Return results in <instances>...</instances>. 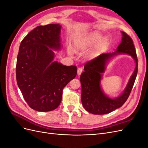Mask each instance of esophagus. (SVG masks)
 <instances>
[{"mask_svg": "<svg viewBox=\"0 0 148 148\" xmlns=\"http://www.w3.org/2000/svg\"><path fill=\"white\" fill-rule=\"evenodd\" d=\"M82 71H83V69L81 68V67H79V68H78V70H77V73H78V75H81V73H82Z\"/></svg>", "mask_w": 148, "mask_h": 148, "instance_id": "34e87169", "label": "esophagus"}]
</instances>
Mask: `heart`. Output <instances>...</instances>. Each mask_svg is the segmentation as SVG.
<instances>
[{
  "mask_svg": "<svg viewBox=\"0 0 148 148\" xmlns=\"http://www.w3.org/2000/svg\"><path fill=\"white\" fill-rule=\"evenodd\" d=\"M109 39L103 38L102 35L98 32H92L75 38L73 40V47L75 51H84L92 47L87 52L86 57L92 59L100 56L105 51L108 44ZM69 55H73V51L71 48L67 49Z\"/></svg>",
  "mask_w": 148,
  "mask_h": 148,
  "instance_id": "obj_1",
  "label": "heart"
}]
</instances>
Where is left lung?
Returning a JSON list of instances; mask_svg holds the SVG:
<instances>
[{
	"mask_svg": "<svg viewBox=\"0 0 148 148\" xmlns=\"http://www.w3.org/2000/svg\"><path fill=\"white\" fill-rule=\"evenodd\" d=\"M122 34V42L115 52L102 53L84 65V71L80 76L82 102L85 110L89 113L102 115L111 112L123 105L132 91L138 73V58L132 39L123 31ZM121 53L131 55L136 60V67L124 92L120 97L111 99L101 89V73L104 72L105 65L111 58Z\"/></svg>",
	"mask_w": 148,
	"mask_h": 148,
	"instance_id": "left-lung-1",
	"label": "left lung"
}]
</instances>
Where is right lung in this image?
<instances>
[{"mask_svg":"<svg viewBox=\"0 0 148 148\" xmlns=\"http://www.w3.org/2000/svg\"><path fill=\"white\" fill-rule=\"evenodd\" d=\"M61 25L38 26L21 42L17 56L18 86L28 106L36 111L49 112L60 105L64 88L77 74L75 65L55 61L51 49L59 50Z\"/></svg>","mask_w":148,"mask_h":148,"instance_id":"add662e5","label":"right lung"}]
</instances>
